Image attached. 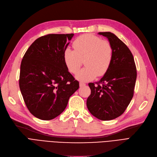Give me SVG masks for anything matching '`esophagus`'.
Masks as SVG:
<instances>
[{
	"mask_svg": "<svg viewBox=\"0 0 157 157\" xmlns=\"http://www.w3.org/2000/svg\"><path fill=\"white\" fill-rule=\"evenodd\" d=\"M85 85H86V84H85L84 82H80V83H79L80 87H82V86H85Z\"/></svg>",
	"mask_w": 157,
	"mask_h": 157,
	"instance_id": "esophagus-1",
	"label": "esophagus"
}]
</instances>
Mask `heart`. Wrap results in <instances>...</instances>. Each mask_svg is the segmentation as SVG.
I'll return each mask as SVG.
<instances>
[{
	"label": "heart",
	"instance_id": "obj_1",
	"mask_svg": "<svg viewBox=\"0 0 157 157\" xmlns=\"http://www.w3.org/2000/svg\"><path fill=\"white\" fill-rule=\"evenodd\" d=\"M74 50L67 48L63 59L69 71L76 74L84 60L86 66L76 75L80 81H89L97 76H103L108 71L113 57L111 43L92 34H84L73 43Z\"/></svg>",
	"mask_w": 157,
	"mask_h": 157
}]
</instances>
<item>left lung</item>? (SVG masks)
Wrapping results in <instances>:
<instances>
[{
	"instance_id": "8db88e82",
	"label": "left lung",
	"mask_w": 157,
	"mask_h": 157,
	"mask_svg": "<svg viewBox=\"0 0 157 157\" xmlns=\"http://www.w3.org/2000/svg\"><path fill=\"white\" fill-rule=\"evenodd\" d=\"M108 39L113 48V57L108 71L99 81L89 83L91 95L87 107L101 121L121 116L133 97L136 68L133 56L125 44L111 32H99Z\"/></svg>"
}]
</instances>
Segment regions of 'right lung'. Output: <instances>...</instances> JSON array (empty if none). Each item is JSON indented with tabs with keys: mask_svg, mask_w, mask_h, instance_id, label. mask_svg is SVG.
Wrapping results in <instances>:
<instances>
[{
	"mask_svg": "<svg viewBox=\"0 0 157 157\" xmlns=\"http://www.w3.org/2000/svg\"><path fill=\"white\" fill-rule=\"evenodd\" d=\"M74 34H48L35 40L21 64L19 87L29 112L40 120L55 118L66 109L79 83L68 71L63 53Z\"/></svg>",
	"mask_w": 157,
	"mask_h": 157,
	"instance_id": "1",
	"label": "right lung"
}]
</instances>
